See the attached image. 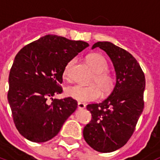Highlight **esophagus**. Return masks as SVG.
Instances as JSON below:
<instances>
[{"label": "esophagus", "mask_w": 160, "mask_h": 160, "mask_svg": "<svg viewBox=\"0 0 160 160\" xmlns=\"http://www.w3.org/2000/svg\"><path fill=\"white\" fill-rule=\"evenodd\" d=\"M78 108L79 110H83V109L86 108V105L82 102H78Z\"/></svg>", "instance_id": "34e87169"}]
</instances>
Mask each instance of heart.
Instances as JSON below:
<instances>
[{
	"mask_svg": "<svg viewBox=\"0 0 160 160\" xmlns=\"http://www.w3.org/2000/svg\"><path fill=\"white\" fill-rule=\"evenodd\" d=\"M87 62L94 71V77L92 79V85L82 86L73 85L68 87L65 90L66 95L81 102H88L97 100L102 94H108L114 90L116 85V78L108 72V64L103 56L99 53H90L87 57ZM74 64V60L67 63L63 72V77L70 79V73Z\"/></svg>",
	"mask_w": 160,
	"mask_h": 160,
	"instance_id": "heart-1",
	"label": "heart"
}]
</instances>
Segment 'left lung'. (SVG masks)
Instances as JSON below:
<instances>
[{
  "instance_id": "8db88e82",
  "label": "left lung",
  "mask_w": 160,
  "mask_h": 160,
  "mask_svg": "<svg viewBox=\"0 0 160 160\" xmlns=\"http://www.w3.org/2000/svg\"><path fill=\"white\" fill-rule=\"evenodd\" d=\"M107 53L116 73V85L107 98L87 105L92 119L83 129V137L94 150L107 153L125 145L135 131L144 107L145 76L136 59L109 42L94 44Z\"/></svg>"
}]
</instances>
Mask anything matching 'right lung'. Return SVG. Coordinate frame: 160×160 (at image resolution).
<instances>
[{"instance_id": "1", "label": "right lung", "mask_w": 160, "mask_h": 160, "mask_svg": "<svg viewBox=\"0 0 160 160\" xmlns=\"http://www.w3.org/2000/svg\"><path fill=\"white\" fill-rule=\"evenodd\" d=\"M88 46L82 41L49 34L16 55L8 76V101L17 129L28 140L43 142L53 138L75 111L78 102L72 98L52 97L62 92L67 63Z\"/></svg>"}]
</instances>
